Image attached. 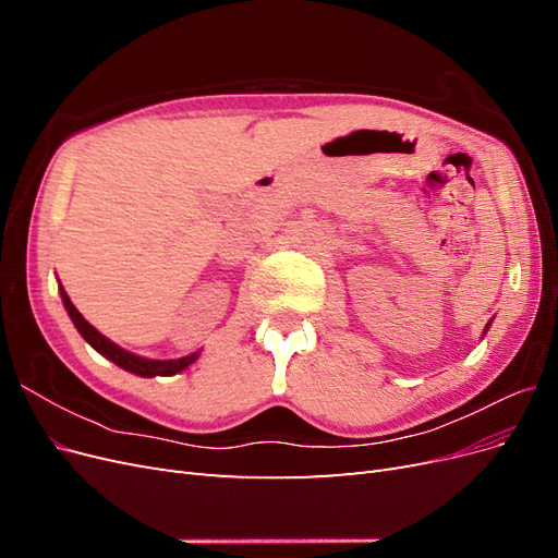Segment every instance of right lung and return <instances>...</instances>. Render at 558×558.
Masks as SVG:
<instances>
[{
  "label": "right lung",
  "instance_id": "1",
  "mask_svg": "<svg viewBox=\"0 0 558 558\" xmlns=\"http://www.w3.org/2000/svg\"><path fill=\"white\" fill-rule=\"evenodd\" d=\"M60 293H62V302H64L66 312H70L76 330L83 335V340H86L95 351L102 353V356H107L111 363H116L118 367L128 369V373H134L140 377H170V375L181 373L183 367H189L199 356V353H191V356H183V359H177V361H148V359H142V356H134V353H130L118 344H113L111 340H107L102 332H97L88 324V320L78 314V310L72 305V300H70V295L64 293L62 286H60Z\"/></svg>",
  "mask_w": 558,
  "mask_h": 558
}]
</instances>
